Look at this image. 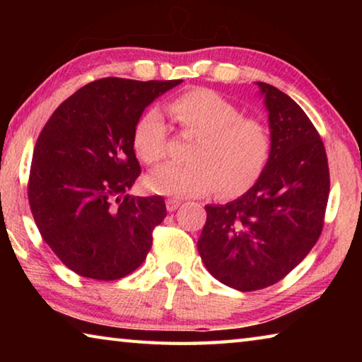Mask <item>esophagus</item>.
Returning <instances> with one entry per match:
<instances>
[{
    "mask_svg": "<svg viewBox=\"0 0 362 362\" xmlns=\"http://www.w3.org/2000/svg\"><path fill=\"white\" fill-rule=\"evenodd\" d=\"M180 204H182L180 201L179 199H174V198H170V199L166 201V207H168L169 212H174L175 209H179Z\"/></svg>",
    "mask_w": 362,
    "mask_h": 362,
    "instance_id": "34e87169",
    "label": "esophagus"
}]
</instances>
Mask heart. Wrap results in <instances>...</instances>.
Here are the masks:
<instances>
[{"instance_id":"heart-1","label":"heart","mask_w":362,"mask_h":362,"mask_svg":"<svg viewBox=\"0 0 362 362\" xmlns=\"http://www.w3.org/2000/svg\"><path fill=\"white\" fill-rule=\"evenodd\" d=\"M166 108L180 136L194 142L188 150L187 166H164L146 177L151 192L196 198L217 188L222 198H238L259 182L273 155V136L267 122L244 116L235 102L206 88L185 90ZM134 150L148 166L168 158L169 129L158 110H148L139 118Z\"/></svg>"}]
</instances>
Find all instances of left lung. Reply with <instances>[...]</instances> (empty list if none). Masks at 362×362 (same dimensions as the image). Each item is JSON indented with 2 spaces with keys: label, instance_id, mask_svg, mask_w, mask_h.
Masks as SVG:
<instances>
[{
  "label": "left lung",
  "instance_id": "1",
  "mask_svg": "<svg viewBox=\"0 0 362 362\" xmlns=\"http://www.w3.org/2000/svg\"><path fill=\"white\" fill-rule=\"evenodd\" d=\"M273 155L259 182L225 206H206L198 252L214 278L233 289H265L287 276L320 240L330 177L324 144L283 90L259 83Z\"/></svg>",
  "mask_w": 362,
  "mask_h": 362
}]
</instances>
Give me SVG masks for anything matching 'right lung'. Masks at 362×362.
I'll list each match as a JSON object with an SVG mask.
<instances>
[{
  "label": "right lung",
  "instance_id": "add662e5",
  "mask_svg": "<svg viewBox=\"0 0 362 362\" xmlns=\"http://www.w3.org/2000/svg\"><path fill=\"white\" fill-rule=\"evenodd\" d=\"M180 83L97 79L42 127L30 168V209L42 240L79 276L124 278L150 252L166 203L159 194H127L140 175L134 129L145 107Z\"/></svg>",
  "mask_w": 362,
  "mask_h": 362
}]
</instances>
